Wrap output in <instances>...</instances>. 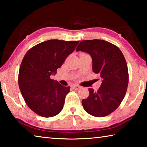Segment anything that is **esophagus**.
<instances>
[{"instance_id": "esophagus-1", "label": "esophagus", "mask_w": 147, "mask_h": 147, "mask_svg": "<svg viewBox=\"0 0 147 147\" xmlns=\"http://www.w3.org/2000/svg\"><path fill=\"white\" fill-rule=\"evenodd\" d=\"M71 88L73 89H75V90H78V89H80V87L78 85H73L71 86Z\"/></svg>"}]
</instances>
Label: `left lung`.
I'll return each instance as SVG.
<instances>
[{"mask_svg": "<svg viewBox=\"0 0 147 147\" xmlns=\"http://www.w3.org/2000/svg\"><path fill=\"white\" fill-rule=\"evenodd\" d=\"M76 51L91 56L93 71L102 78L97 91L89 88V95L82 100L90 115L102 117L117 109L125 96L128 85V71L123 53L115 45L100 39L82 41Z\"/></svg>", "mask_w": 147, "mask_h": 147, "instance_id": "left-lung-1", "label": "left lung"}]
</instances>
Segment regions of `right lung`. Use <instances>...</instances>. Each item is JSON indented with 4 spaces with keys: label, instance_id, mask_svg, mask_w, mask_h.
Returning <instances> with one entry per match:
<instances>
[{
    "label": "right lung",
    "instance_id": "obj_1",
    "mask_svg": "<svg viewBox=\"0 0 147 147\" xmlns=\"http://www.w3.org/2000/svg\"><path fill=\"white\" fill-rule=\"evenodd\" d=\"M79 41L51 39L29 49L19 68L18 82L27 106L43 117H52L63 108L70 87L51 79Z\"/></svg>",
    "mask_w": 147,
    "mask_h": 147
}]
</instances>
